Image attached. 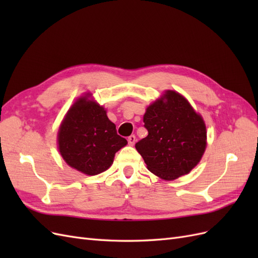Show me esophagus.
<instances>
[{"mask_svg": "<svg viewBox=\"0 0 258 258\" xmlns=\"http://www.w3.org/2000/svg\"><path fill=\"white\" fill-rule=\"evenodd\" d=\"M136 141H137V138H136L135 135H131V136L128 138V143H129L130 145H134V144L136 143Z\"/></svg>", "mask_w": 258, "mask_h": 258, "instance_id": "obj_1", "label": "esophagus"}]
</instances>
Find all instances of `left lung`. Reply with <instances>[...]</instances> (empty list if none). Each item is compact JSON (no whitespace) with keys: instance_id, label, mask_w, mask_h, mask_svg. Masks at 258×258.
<instances>
[{"instance_id":"left-lung-1","label":"left lung","mask_w":258,"mask_h":258,"mask_svg":"<svg viewBox=\"0 0 258 258\" xmlns=\"http://www.w3.org/2000/svg\"><path fill=\"white\" fill-rule=\"evenodd\" d=\"M146 138L136 143L147 169L163 179H174L196 167L207 146L202 117L183 96L168 90L146 108Z\"/></svg>"}]
</instances>
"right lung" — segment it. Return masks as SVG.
I'll list each match as a JSON object with an SVG mask.
<instances>
[{
  "label": "right lung",
  "instance_id": "obj_1",
  "mask_svg": "<svg viewBox=\"0 0 258 258\" xmlns=\"http://www.w3.org/2000/svg\"><path fill=\"white\" fill-rule=\"evenodd\" d=\"M88 97L79 99L69 110L58 132V144L69 166L96 175L110 168L115 153L127 140L117 135L104 108Z\"/></svg>",
  "mask_w": 258,
  "mask_h": 258
}]
</instances>
